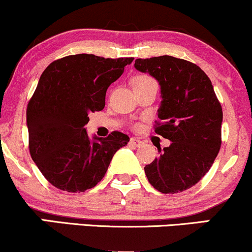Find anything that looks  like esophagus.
<instances>
[{
    "label": "esophagus",
    "instance_id": "esophagus-1",
    "mask_svg": "<svg viewBox=\"0 0 252 252\" xmlns=\"http://www.w3.org/2000/svg\"><path fill=\"white\" fill-rule=\"evenodd\" d=\"M130 144H131V146H134V147H141L143 144V142L141 140H138V138L131 137V138H130Z\"/></svg>",
    "mask_w": 252,
    "mask_h": 252
}]
</instances>
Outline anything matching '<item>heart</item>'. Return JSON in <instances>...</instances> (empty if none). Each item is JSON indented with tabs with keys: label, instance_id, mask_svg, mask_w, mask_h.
<instances>
[{
	"label": "heart",
	"instance_id": "heart-1",
	"mask_svg": "<svg viewBox=\"0 0 252 252\" xmlns=\"http://www.w3.org/2000/svg\"><path fill=\"white\" fill-rule=\"evenodd\" d=\"M152 82H154L153 78H150L149 76H146V74H141V76H137L135 78L132 84H134V85H140V84H146V83H152Z\"/></svg>",
	"mask_w": 252,
	"mask_h": 252
}]
</instances>
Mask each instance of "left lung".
<instances>
[{
    "label": "left lung",
    "mask_w": 252,
    "mask_h": 252,
    "mask_svg": "<svg viewBox=\"0 0 252 252\" xmlns=\"http://www.w3.org/2000/svg\"><path fill=\"white\" fill-rule=\"evenodd\" d=\"M135 68L161 86L155 132L170 141L150 164L147 179L164 194L194 186L209 172L221 146L222 110L212 83L195 63L170 56L136 59Z\"/></svg>",
    "instance_id": "8db88e82"
}]
</instances>
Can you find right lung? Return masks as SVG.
Masks as SVG:
<instances>
[{
	"label": "right lung",
	"instance_id": "right-lung-1",
	"mask_svg": "<svg viewBox=\"0 0 252 252\" xmlns=\"http://www.w3.org/2000/svg\"><path fill=\"white\" fill-rule=\"evenodd\" d=\"M134 58L67 56L42 72L27 106L30 153L50 184L66 192H85L105 175L112 156L129 136L112 131L90 140L89 112L105 106L106 90Z\"/></svg>",
	"mask_w": 252,
	"mask_h": 252
}]
</instances>
